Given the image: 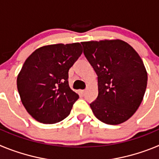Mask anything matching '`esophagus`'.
<instances>
[{"instance_id": "34e87169", "label": "esophagus", "mask_w": 159, "mask_h": 159, "mask_svg": "<svg viewBox=\"0 0 159 159\" xmlns=\"http://www.w3.org/2000/svg\"><path fill=\"white\" fill-rule=\"evenodd\" d=\"M85 92H86V91H85V90H80V93L81 94V95H84Z\"/></svg>"}]
</instances>
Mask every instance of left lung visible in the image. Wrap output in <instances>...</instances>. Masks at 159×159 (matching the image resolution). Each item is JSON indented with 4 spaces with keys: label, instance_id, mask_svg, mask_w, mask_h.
<instances>
[{
    "label": "left lung",
    "instance_id": "obj_1",
    "mask_svg": "<svg viewBox=\"0 0 159 159\" xmlns=\"http://www.w3.org/2000/svg\"><path fill=\"white\" fill-rule=\"evenodd\" d=\"M98 76L96 99L90 107L102 123L117 125L130 119L141 104L147 72L139 55L121 40L81 42Z\"/></svg>",
    "mask_w": 159,
    "mask_h": 159
}]
</instances>
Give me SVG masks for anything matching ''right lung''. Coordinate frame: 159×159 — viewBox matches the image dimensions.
Here are the masks:
<instances>
[{"label":"right lung","instance_id":"add662e5","mask_svg":"<svg viewBox=\"0 0 159 159\" xmlns=\"http://www.w3.org/2000/svg\"><path fill=\"white\" fill-rule=\"evenodd\" d=\"M80 43L43 46L25 60L16 84L26 111L36 121L52 124L69 116L79 99L68 84V70L80 57Z\"/></svg>","mask_w":159,"mask_h":159}]
</instances>
